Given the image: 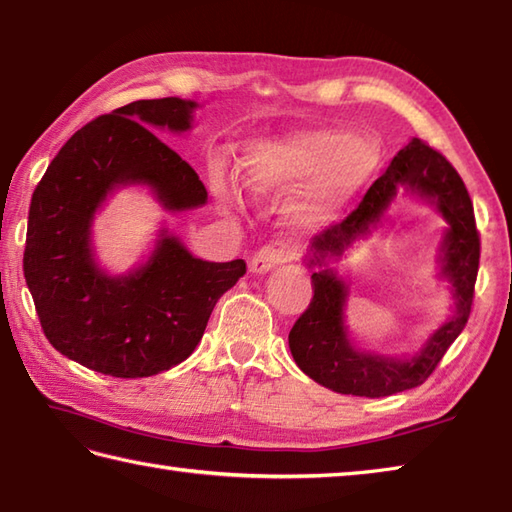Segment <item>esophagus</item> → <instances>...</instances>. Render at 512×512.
I'll list each match as a JSON object with an SVG mask.
<instances>
[{"mask_svg":"<svg viewBox=\"0 0 512 512\" xmlns=\"http://www.w3.org/2000/svg\"><path fill=\"white\" fill-rule=\"evenodd\" d=\"M296 258V247L287 245V243H272L260 247L258 252L249 260V272L254 274H267L269 269L285 263V260Z\"/></svg>","mask_w":512,"mask_h":512,"instance_id":"1","label":"esophagus"}]
</instances>
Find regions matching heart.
Returning a JSON list of instances; mask_svg holds the SVG:
<instances>
[{"instance_id":"obj_1","label":"heart","mask_w":512,"mask_h":512,"mask_svg":"<svg viewBox=\"0 0 512 512\" xmlns=\"http://www.w3.org/2000/svg\"><path fill=\"white\" fill-rule=\"evenodd\" d=\"M379 167V144L363 133L307 129L258 142L249 153L247 180L256 191L305 185L314 180L305 202L296 207L298 225L321 223Z\"/></svg>"}]
</instances>
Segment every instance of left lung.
<instances>
[{"instance_id":"obj_1","label":"left lung","mask_w":512,"mask_h":512,"mask_svg":"<svg viewBox=\"0 0 512 512\" xmlns=\"http://www.w3.org/2000/svg\"><path fill=\"white\" fill-rule=\"evenodd\" d=\"M401 186L432 201L447 218L449 229L440 259L442 275L449 278L456 298V314L408 360L365 353L346 339L342 325L346 286L326 265L327 259L342 255L354 239L367 235L380 222ZM307 265L314 269V296L289 332V350L298 368L325 388L354 397L379 399L417 388L435 372L443 354L466 327L475 296L479 231L464 180L439 151L412 138L383 176L374 180L359 207L341 223L314 236Z\"/></svg>"}]
</instances>
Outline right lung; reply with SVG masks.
<instances>
[{
	"label": "right lung",
	"mask_w": 512,
	"mask_h": 512,
	"mask_svg": "<svg viewBox=\"0 0 512 512\" xmlns=\"http://www.w3.org/2000/svg\"><path fill=\"white\" fill-rule=\"evenodd\" d=\"M196 102L138 100L84 124L33 191L24 278L42 330L84 368L142 379L196 350L214 305L247 272L245 260L209 263L160 229L149 260L109 276L95 263L91 225L111 191L144 185L167 211L207 202L198 173L156 133L191 129Z\"/></svg>",
	"instance_id": "add662e5"
}]
</instances>
